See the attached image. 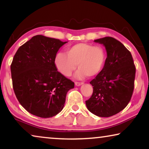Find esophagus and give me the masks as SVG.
Listing matches in <instances>:
<instances>
[{
	"mask_svg": "<svg viewBox=\"0 0 149 149\" xmlns=\"http://www.w3.org/2000/svg\"><path fill=\"white\" fill-rule=\"evenodd\" d=\"M74 83H75V85H76V86H80V85L83 84V82H77V81H76Z\"/></svg>",
	"mask_w": 149,
	"mask_h": 149,
	"instance_id": "34e87169",
	"label": "esophagus"
}]
</instances>
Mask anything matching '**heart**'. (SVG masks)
<instances>
[{"mask_svg":"<svg viewBox=\"0 0 149 149\" xmlns=\"http://www.w3.org/2000/svg\"><path fill=\"white\" fill-rule=\"evenodd\" d=\"M66 53H58L55 57V65L61 74L70 76L77 68H79L76 77L96 76L105 64L107 54L102 46L89 42H78L69 46Z\"/></svg>","mask_w":149,"mask_h":149,"instance_id":"heart-1","label":"heart"}]
</instances>
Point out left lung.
<instances>
[{
  "instance_id": "1",
  "label": "left lung",
  "mask_w": 149,
  "mask_h": 149,
  "mask_svg": "<svg viewBox=\"0 0 149 149\" xmlns=\"http://www.w3.org/2000/svg\"><path fill=\"white\" fill-rule=\"evenodd\" d=\"M94 42L105 47L107 58L101 72L90 81L93 93L85 104L91 113L109 117L119 113L130 102L136 66L131 53L119 40L108 36Z\"/></svg>"
}]
</instances>
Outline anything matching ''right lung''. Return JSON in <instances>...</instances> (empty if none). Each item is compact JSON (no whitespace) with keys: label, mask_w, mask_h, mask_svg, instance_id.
I'll list each match as a JSON object with an SVG mask.
<instances>
[{"label":"right lung","mask_w":149,"mask_h":149,"mask_svg":"<svg viewBox=\"0 0 149 149\" xmlns=\"http://www.w3.org/2000/svg\"><path fill=\"white\" fill-rule=\"evenodd\" d=\"M67 42L36 35L18 49L11 64L16 97L28 113L52 117L63 109L74 83L58 72L55 57Z\"/></svg>","instance_id":"1"}]
</instances>
